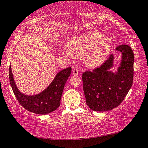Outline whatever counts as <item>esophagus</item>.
Masks as SVG:
<instances>
[{"instance_id":"obj_1","label":"esophagus","mask_w":148,"mask_h":148,"mask_svg":"<svg viewBox=\"0 0 148 148\" xmlns=\"http://www.w3.org/2000/svg\"><path fill=\"white\" fill-rule=\"evenodd\" d=\"M72 74L75 75V76H76V75H78V74H79L78 70H77V69H74L73 71H72Z\"/></svg>"}]
</instances>
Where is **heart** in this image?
I'll return each instance as SVG.
<instances>
[{"mask_svg":"<svg viewBox=\"0 0 148 148\" xmlns=\"http://www.w3.org/2000/svg\"><path fill=\"white\" fill-rule=\"evenodd\" d=\"M113 41L99 31H89L73 37L67 42L66 50L72 57L83 58L84 64L91 69L103 63L111 51Z\"/></svg>","mask_w":148,"mask_h":148,"instance_id":"1","label":"heart"}]
</instances>
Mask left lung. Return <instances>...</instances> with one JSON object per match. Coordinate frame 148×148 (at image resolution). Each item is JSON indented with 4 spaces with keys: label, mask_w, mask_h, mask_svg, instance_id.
Segmentation results:
<instances>
[{
    "label": "left lung",
    "mask_w": 148,
    "mask_h": 148,
    "mask_svg": "<svg viewBox=\"0 0 148 148\" xmlns=\"http://www.w3.org/2000/svg\"><path fill=\"white\" fill-rule=\"evenodd\" d=\"M116 49L121 53V61L116 72L113 68L114 56L93 71L82 74L83 88L86 103L93 111L106 112L121 103L133 82L134 53L131 47L123 44Z\"/></svg>",
    "instance_id": "obj_1"
}]
</instances>
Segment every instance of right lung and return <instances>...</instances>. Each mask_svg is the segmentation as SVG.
<instances>
[{"instance_id": "obj_1", "label": "right lung", "mask_w": 148, "mask_h": 148, "mask_svg": "<svg viewBox=\"0 0 148 148\" xmlns=\"http://www.w3.org/2000/svg\"><path fill=\"white\" fill-rule=\"evenodd\" d=\"M71 67H69L59 71L44 91L38 94L27 95L20 91L16 86L10 65L9 68L10 83L17 101L24 108L32 113L45 115L55 111L59 107L64 85L71 74Z\"/></svg>"}]
</instances>
